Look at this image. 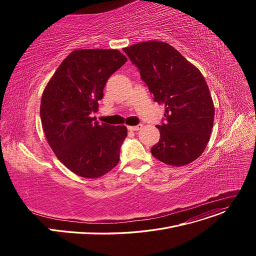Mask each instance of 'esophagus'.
<instances>
[{"mask_svg":"<svg viewBox=\"0 0 256 256\" xmlns=\"http://www.w3.org/2000/svg\"><path fill=\"white\" fill-rule=\"evenodd\" d=\"M142 128H143L142 124H138V126H128V128L130 130H132V132H137V130H142Z\"/></svg>","mask_w":256,"mask_h":256,"instance_id":"34e87169","label":"esophagus"}]
</instances>
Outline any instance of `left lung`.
Wrapping results in <instances>:
<instances>
[{"label":"left lung","instance_id":"1","mask_svg":"<svg viewBox=\"0 0 256 256\" xmlns=\"http://www.w3.org/2000/svg\"><path fill=\"white\" fill-rule=\"evenodd\" d=\"M148 86L154 100L165 106V124L152 156L171 166H184L201 156L210 141L214 106L206 80L196 66L163 42L124 48Z\"/></svg>","mask_w":256,"mask_h":256}]
</instances>
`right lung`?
Wrapping results in <instances>:
<instances>
[{
    "label": "right lung",
    "instance_id": "add662e5",
    "mask_svg": "<svg viewBox=\"0 0 256 256\" xmlns=\"http://www.w3.org/2000/svg\"><path fill=\"white\" fill-rule=\"evenodd\" d=\"M126 60L117 50H76L44 90L40 117L46 138L60 162L78 176H102L119 162L126 128L98 124L92 113L98 110L108 78Z\"/></svg>",
    "mask_w": 256,
    "mask_h": 256
}]
</instances>
